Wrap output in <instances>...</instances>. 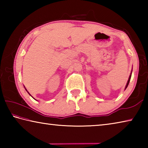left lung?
I'll return each instance as SVG.
<instances>
[{
	"mask_svg": "<svg viewBox=\"0 0 148 148\" xmlns=\"http://www.w3.org/2000/svg\"><path fill=\"white\" fill-rule=\"evenodd\" d=\"M131 74L130 75V76H129V80H128V82H127V84L126 87H125V89H126L127 86H128V85H129V82H130V79H131Z\"/></svg>",
	"mask_w": 148,
	"mask_h": 148,
	"instance_id": "1",
	"label": "left lung"
}]
</instances>
